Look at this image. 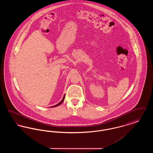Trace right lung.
<instances>
[{"instance_id":"right-lung-1","label":"right lung","mask_w":153,"mask_h":153,"mask_svg":"<svg viewBox=\"0 0 153 153\" xmlns=\"http://www.w3.org/2000/svg\"><path fill=\"white\" fill-rule=\"evenodd\" d=\"M64 99H65V95L64 96V97H63V99H62V100L61 101V102H59L58 104H57V105H54V106H52L51 107H57V106H58L59 105H60L62 102H64Z\"/></svg>"}]
</instances>
